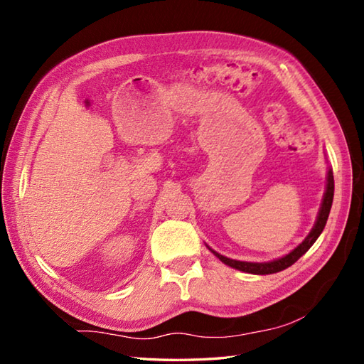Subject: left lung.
Listing matches in <instances>:
<instances>
[{
  "instance_id": "1",
  "label": "left lung",
  "mask_w": 364,
  "mask_h": 364,
  "mask_svg": "<svg viewBox=\"0 0 364 364\" xmlns=\"http://www.w3.org/2000/svg\"><path fill=\"white\" fill-rule=\"evenodd\" d=\"M333 192H335V180H333V172H331V168H328V173H327V189H326V194H323L322 198V205H321V210L318 214V219L314 222V227L310 231V235H308L301 244H299L296 249L292 252H289L288 255H284V257L274 259V261H267V262H249V261H237V259H230L227 257H223V255L214 252L213 249H210L215 257H218L222 262H225L227 266L237 269V270H242V272L247 274H255V275H267V274H275V272H280V270H284L286 267L292 266L294 262H296L301 255H305L308 250H310V247L316 242V239L319 237V235L322 233L323 227H326L327 219H328V214L331 210V203H333Z\"/></svg>"
}]
</instances>
